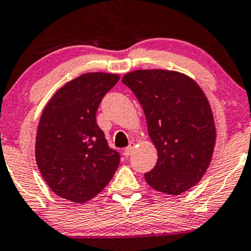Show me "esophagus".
Wrapping results in <instances>:
<instances>
[{
  "mask_svg": "<svg viewBox=\"0 0 251 251\" xmlns=\"http://www.w3.org/2000/svg\"><path fill=\"white\" fill-rule=\"evenodd\" d=\"M133 151H134V143H130V145H129L128 147L125 149V151H123V155H125L126 157L130 156L131 153H133Z\"/></svg>",
  "mask_w": 251,
  "mask_h": 251,
  "instance_id": "34e87169",
  "label": "esophagus"
}]
</instances>
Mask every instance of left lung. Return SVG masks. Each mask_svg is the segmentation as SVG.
I'll return each instance as SVG.
<instances>
[{"label": "left lung", "mask_w": 251, "mask_h": 251, "mask_svg": "<svg viewBox=\"0 0 251 251\" xmlns=\"http://www.w3.org/2000/svg\"><path fill=\"white\" fill-rule=\"evenodd\" d=\"M122 83L142 105L157 149L155 167L145 174L149 186L178 196L198 184L216 142L212 111L198 84L167 70H136L126 73Z\"/></svg>", "instance_id": "1"}]
</instances>
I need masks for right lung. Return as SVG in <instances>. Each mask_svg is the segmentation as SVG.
<instances>
[{"label":"right lung","mask_w":251,"mask_h":251,"mask_svg":"<svg viewBox=\"0 0 251 251\" xmlns=\"http://www.w3.org/2000/svg\"><path fill=\"white\" fill-rule=\"evenodd\" d=\"M120 75L85 73L55 92L42 111L35 159L42 178L61 198L84 202L109 184L120 154L109 147L96 112Z\"/></svg>","instance_id":"1"}]
</instances>
